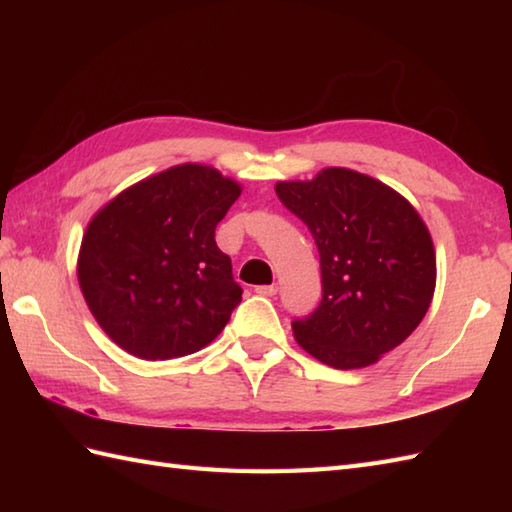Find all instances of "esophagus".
I'll use <instances>...</instances> for the list:
<instances>
[{
  "instance_id": "34e87169",
  "label": "esophagus",
  "mask_w": 512,
  "mask_h": 512,
  "mask_svg": "<svg viewBox=\"0 0 512 512\" xmlns=\"http://www.w3.org/2000/svg\"><path fill=\"white\" fill-rule=\"evenodd\" d=\"M255 292H257V295H262V297H275V295H277V284H270V286H257V288H255Z\"/></svg>"
}]
</instances>
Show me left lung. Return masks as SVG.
<instances>
[{"label": "left lung", "mask_w": 512, "mask_h": 512, "mask_svg": "<svg viewBox=\"0 0 512 512\" xmlns=\"http://www.w3.org/2000/svg\"><path fill=\"white\" fill-rule=\"evenodd\" d=\"M275 191L310 228L321 259V301L292 321L295 339L336 369L376 363L429 310L436 255L427 226L394 189L350 169H323Z\"/></svg>", "instance_id": "obj_1"}]
</instances>
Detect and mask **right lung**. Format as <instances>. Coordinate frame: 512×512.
<instances>
[{
  "mask_svg": "<svg viewBox=\"0 0 512 512\" xmlns=\"http://www.w3.org/2000/svg\"><path fill=\"white\" fill-rule=\"evenodd\" d=\"M233 180L180 165L96 213L79 255L83 297L107 336L145 361L209 345L242 301L215 226L239 198Z\"/></svg>",
  "mask_w": 512,
  "mask_h": 512,
  "instance_id": "add662e5",
  "label": "right lung"
}]
</instances>
